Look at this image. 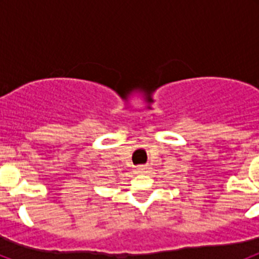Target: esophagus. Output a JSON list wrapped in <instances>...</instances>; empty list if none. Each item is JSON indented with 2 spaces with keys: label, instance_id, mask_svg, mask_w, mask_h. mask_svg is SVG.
Masks as SVG:
<instances>
[{
  "label": "esophagus",
  "instance_id": "34e87169",
  "mask_svg": "<svg viewBox=\"0 0 259 259\" xmlns=\"http://www.w3.org/2000/svg\"><path fill=\"white\" fill-rule=\"evenodd\" d=\"M146 168H148V167H146V166H139V167H136V170H135V172H145Z\"/></svg>",
  "mask_w": 259,
  "mask_h": 259
}]
</instances>
